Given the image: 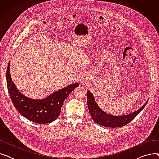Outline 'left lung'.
Segmentation results:
<instances>
[{
    "label": "left lung",
    "instance_id": "left-lung-1",
    "mask_svg": "<svg viewBox=\"0 0 159 159\" xmlns=\"http://www.w3.org/2000/svg\"><path fill=\"white\" fill-rule=\"evenodd\" d=\"M148 101L134 112L126 115L115 116L108 114L102 110L96 103L95 98L91 91L89 90L87 91V103L91 118L97 124L105 127L117 128L126 126L143 110Z\"/></svg>",
    "mask_w": 159,
    "mask_h": 159
}]
</instances>
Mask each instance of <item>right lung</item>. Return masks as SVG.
Wrapping results in <instances>:
<instances>
[{
  "mask_svg": "<svg viewBox=\"0 0 159 159\" xmlns=\"http://www.w3.org/2000/svg\"><path fill=\"white\" fill-rule=\"evenodd\" d=\"M10 62L6 71V82L8 93L16 110L25 118L38 124H48L56 120L61 113L65 99L78 87V83L58 90L43 99L30 98L22 94L12 81Z\"/></svg>",
  "mask_w": 159,
  "mask_h": 159,
  "instance_id": "obj_1",
  "label": "right lung"
}]
</instances>
